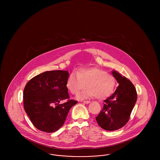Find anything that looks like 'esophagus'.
Segmentation results:
<instances>
[{
    "instance_id": "esophagus-1",
    "label": "esophagus",
    "mask_w": 160,
    "mask_h": 160,
    "mask_svg": "<svg viewBox=\"0 0 160 160\" xmlns=\"http://www.w3.org/2000/svg\"><path fill=\"white\" fill-rule=\"evenodd\" d=\"M83 102L84 103H85V104H89V103L91 102L90 101H83Z\"/></svg>"
}]
</instances>
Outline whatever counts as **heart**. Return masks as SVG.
<instances>
[{
    "label": "heart",
    "mask_w": 160,
    "mask_h": 160,
    "mask_svg": "<svg viewBox=\"0 0 160 160\" xmlns=\"http://www.w3.org/2000/svg\"><path fill=\"white\" fill-rule=\"evenodd\" d=\"M69 91L73 95L89 88L79 95L78 98L95 97L99 99H106L111 95L116 86L114 77L102 69L93 67L80 69L77 72L69 74L66 83Z\"/></svg>",
    "instance_id": "b5f03b06"
}]
</instances>
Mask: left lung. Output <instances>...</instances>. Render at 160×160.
I'll return each instance as SVG.
<instances>
[{"label":"left lung","instance_id":"8db88e82","mask_svg":"<svg viewBox=\"0 0 160 160\" xmlns=\"http://www.w3.org/2000/svg\"><path fill=\"white\" fill-rule=\"evenodd\" d=\"M113 76L119 83L114 93L104 101V106L96 120L107 131H115L129 121L131 112L137 98L136 89L132 82L116 71Z\"/></svg>","mask_w":160,"mask_h":160}]
</instances>
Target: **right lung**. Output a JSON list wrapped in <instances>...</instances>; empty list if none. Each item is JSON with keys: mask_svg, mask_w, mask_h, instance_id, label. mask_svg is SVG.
I'll use <instances>...</instances> for the list:
<instances>
[{"mask_svg": "<svg viewBox=\"0 0 160 160\" xmlns=\"http://www.w3.org/2000/svg\"><path fill=\"white\" fill-rule=\"evenodd\" d=\"M68 71H46L30 80L23 91V105L37 129L53 132L63 125L70 108L77 101L69 99L66 86ZM62 100H66L61 104Z\"/></svg>", "mask_w": 160, "mask_h": 160, "instance_id": "right-lung-1", "label": "right lung"}]
</instances>
